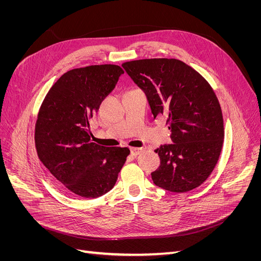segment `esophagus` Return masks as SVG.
Wrapping results in <instances>:
<instances>
[{"label":"esophagus","mask_w":261,"mask_h":261,"mask_svg":"<svg viewBox=\"0 0 261 261\" xmlns=\"http://www.w3.org/2000/svg\"><path fill=\"white\" fill-rule=\"evenodd\" d=\"M144 151L143 148H130V153L132 155H138Z\"/></svg>","instance_id":"34e87169"}]
</instances>
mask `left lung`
Wrapping results in <instances>:
<instances>
[{
	"label": "left lung",
	"mask_w": 261,
	"mask_h": 261,
	"mask_svg": "<svg viewBox=\"0 0 261 261\" xmlns=\"http://www.w3.org/2000/svg\"><path fill=\"white\" fill-rule=\"evenodd\" d=\"M123 68L146 93L154 118L167 116L173 144L154 151L160 167L153 183L165 191L185 193L198 187L215 169L224 139L223 116L209 83L176 59H145Z\"/></svg>",
	"instance_id": "obj_1"
}]
</instances>
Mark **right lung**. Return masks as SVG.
Masks as SVG:
<instances>
[{"mask_svg":"<svg viewBox=\"0 0 261 261\" xmlns=\"http://www.w3.org/2000/svg\"><path fill=\"white\" fill-rule=\"evenodd\" d=\"M124 70L105 64L62 75L42 102L35 127L39 159L68 192L97 198L111 191L128 148L92 143L89 121Z\"/></svg>","mask_w":261,"mask_h":261,"instance_id":"right-lung-1","label":"right lung"}]
</instances>
